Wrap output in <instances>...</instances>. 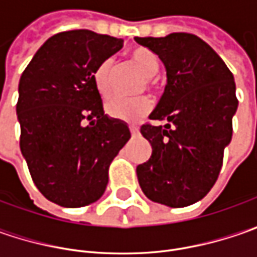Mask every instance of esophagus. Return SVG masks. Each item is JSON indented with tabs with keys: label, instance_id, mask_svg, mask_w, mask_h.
Returning <instances> with one entry per match:
<instances>
[{
	"label": "esophagus",
	"instance_id": "obj_1",
	"mask_svg": "<svg viewBox=\"0 0 257 257\" xmlns=\"http://www.w3.org/2000/svg\"><path fill=\"white\" fill-rule=\"evenodd\" d=\"M130 133H132V136H133V137H136V136L139 134V128H137V127H133V125H132V127H130Z\"/></svg>",
	"mask_w": 257,
	"mask_h": 257
}]
</instances>
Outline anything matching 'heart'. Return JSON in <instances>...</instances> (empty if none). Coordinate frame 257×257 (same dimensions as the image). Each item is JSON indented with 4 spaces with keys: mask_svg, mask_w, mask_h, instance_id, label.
Masks as SVG:
<instances>
[{
    "mask_svg": "<svg viewBox=\"0 0 257 257\" xmlns=\"http://www.w3.org/2000/svg\"><path fill=\"white\" fill-rule=\"evenodd\" d=\"M130 58L134 64L137 65L142 73L147 78V83L150 87H154L153 75H156L160 70L159 57L149 48L137 47L132 50ZM114 71V61L111 58H107L97 65L94 70L93 80L95 88L103 97H108L111 93V74ZM153 104L147 97H136V98H124V97H113L105 104V110L111 118L120 120L124 123H137L144 118L152 111Z\"/></svg>",
    "mask_w": 257,
    "mask_h": 257,
    "instance_id": "1",
    "label": "heart"
}]
</instances>
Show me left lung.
<instances>
[{
	"mask_svg": "<svg viewBox=\"0 0 257 257\" xmlns=\"http://www.w3.org/2000/svg\"><path fill=\"white\" fill-rule=\"evenodd\" d=\"M163 61L164 93L140 132L152 144V157L137 166V179L152 202L184 207L210 192L232 140L237 110L236 84L227 65L207 43L187 33L136 37Z\"/></svg>",
	"mask_w": 257,
	"mask_h": 257,
	"instance_id": "left-lung-1",
	"label": "left lung"
}]
</instances>
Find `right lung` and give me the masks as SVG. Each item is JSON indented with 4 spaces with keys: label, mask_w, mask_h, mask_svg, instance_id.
Wrapping results in <instances>:
<instances>
[{
    "label": "right lung",
    "mask_w": 257,
    "mask_h": 257,
    "mask_svg": "<svg viewBox=\"0 0 257 257\" xmlns=\"http://www.w3.org/2000/svg\"><path fill=\"white\" fill-rule=\"evenodd\" d=\"M123 40L73 30L48 38L18 84L20 147L37 189L64 207L97 202L108 167L132 137L127 124L104 114L94 70Z\"/></svg>",
    "instance_id": "1"
}]
</instances>
